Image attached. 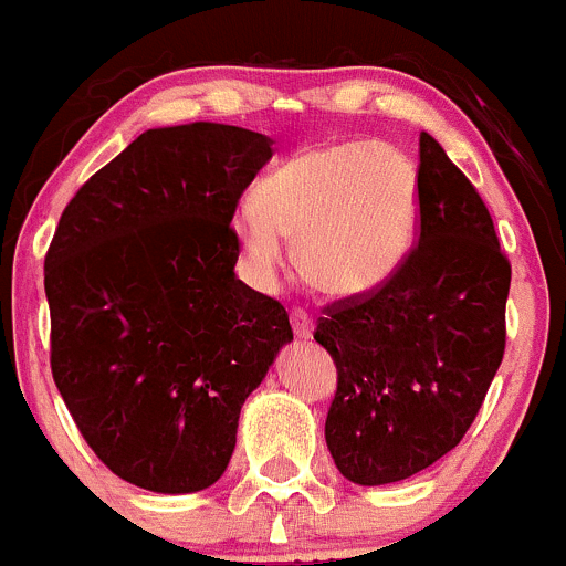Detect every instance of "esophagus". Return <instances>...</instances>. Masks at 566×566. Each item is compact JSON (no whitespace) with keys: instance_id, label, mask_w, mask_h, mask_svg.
I'll use <instances>...</instances> for the list:
<instances>
[{"instance_id":"obj_1","label":"esophagus","mask_w":566,"mask_h":566,"mask_svg":"<svg viewBox=\"0 0 566 566\" xmlns=\"http://www.w3.org/2000/svg\"><path fill=\"white\" fill-rule=\"evenodd\" d=\"M290 324H293V333L298 338H310L313 335V318H310V313L304 307L290 310Z\"/></svg>"}]
</instances>
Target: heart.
Returning a JSON list of instances; mask_svg holds the SVG:
<instances>
[{
	"instance_id": "obj_1",
	"label": "heart",
	"mask_w": 566,
	"mask_h": 566,
	"mask_svg": "<svg viewBox=\"0 0 566 566\" xmlns=\"http://www.w3.org/2000/svg\"><path fill=\"white\" fill-rule=\"evenodd\" d=\"M233 226L259 279L282 271L287 237L310 287L355 298L391 279L409 253L417 171L409 157L371 140L310 146L259 182Z\"/></svg>"
}]
</instances>
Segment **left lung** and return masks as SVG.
Masks as SVG:
<instances>
[{
	"label": "left lung",
	"mask_w": 566,
	"mask_h": 566,
	"mask_svg": "<svg viewBox=\"0 0 566 566\" xmlns=\"http://www.w3.org/2000/svg\"><path fill=\"white\" fill-rule=\"evenodd\" d=\"M417 206L403 264L327 304L313 333L338 369L324 437L358 485L409 480L460 446L505 355L511 262L480 191L426 132Z\"/></svg>",
	"instance_id": "1"
}]
</instances>
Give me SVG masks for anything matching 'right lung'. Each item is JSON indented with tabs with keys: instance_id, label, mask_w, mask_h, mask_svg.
<instances>
[{
	"instance_id": "1",
	"label": "right lung",
	"mask_w": 566,
	"mask_h": 566,
	"mask_svg": "<svg viewBox=\"0 0 566 566\" xmlns=\"http://www.w3.org/2000/svg\"><path fill=\"white\" fill-rule=\"evenodd\" d=\"M273 140L226 124L149 129L95 171L44 256L50 369L75 426L120 480L195 493L226 473L239 411L287 310L239 282V197Z\"/></svg>"
}]
</instances>
